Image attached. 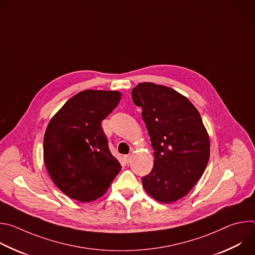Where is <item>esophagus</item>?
Segmentation results:
<instances>
[{"label":"esophagus","instance_id":"esophagus-1","mask_svg":"<svg viewBox=\"0 0 255 255\" xmlns=\"http://www.w3.org/2000/svg\"><path fill=\"white\" fill-rule=\"evenodd\" d=\"M124 158H125V161H126L127 163H129V162H130V160H131V155H130V154L125 155V156H124Z\"/></svg>","mask_w":255,"mask_h":255}]
</instances>
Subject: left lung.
I'll list each match as a JSON object with an SVG mask.
<instances>
[{
	"label": "left lung",
	"instance_id": "8db88e82",
	"mask_svg": "<svg viewBox=\"0 0 255 255\" xmlns=\"http://www.w3.org/2000/svg\"><path fill=\"white\" fill-rule=\"evenodd\" d=\"M132 99L142 108L154 150L143 188L157 202H175L189 194L209 161L210 139L201 115L187 97L153 83L138 84Z\"/></svg>",
	"mask_w": 255,
	"mask_h": 255
}]
</instances>
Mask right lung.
Listing matches in <instances>:
<instances>
[{"label":"right lung","mask_w":255,"mask_h":255,"mask_svg":"<svg viewBox=\"0 0 255 255\" xmlns=\"http://www.w3.org/2000/svg\"><path fill=\"white\" fill-rule=\"evenodd\" d=\"M121 93L86 90L51 118L43 140L47 171L69 198L86 203L102 197L121 170L101 122L117 107Z\"/></svg>","instance_id":"1"}]
</instances>
